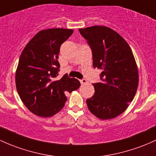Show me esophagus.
Returning a JSON list of instances; mask_svg holds the SVG:
<instances>
[{
    "label": "esophagus",
    "instance_id": "34e87169",
    "mask_svg": "<svg viewBox=\"0 0 156 156\" xmlns=\"http://www.w3.org/2000/svg\"><path fill=\"white\" fill-rule=\"evenodd\" d=\"M80 82H81V84H85V83H87V81L86 79H81V80H80Z\"/></svg>",
    "mask_w": 156,
    "mask_h": 156
}]
</instances>
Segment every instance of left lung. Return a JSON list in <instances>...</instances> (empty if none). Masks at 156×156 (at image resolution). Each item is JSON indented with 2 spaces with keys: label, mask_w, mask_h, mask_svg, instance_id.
<instances>
[{
  "label": "left lung",
  "mask_w": 156,
  "mask_h": 156,
  "mask_svg": "<svg viewBox=\"0 0 156 156\" xmlns=\"http://www.w3.org/2000/svg\"><path fill=\"white\" fill-rule=\"evenodd\" d=\"M92 52L94 68L101 70L100 82L93 83L94 95L87 99L89 110L102 120L124 112L134 98L138 71L131 48L118 32L104 26L79 29Z\"/></svg>",
  "instance_id": "obj_1"
}]
</instances>
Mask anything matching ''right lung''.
<instances>
[{"mask_svg":"<svg viewBox=\"0 0 156 156\" xmlns=\"http://www.w3.org/2000/svg\"><path fill=\"white\" fill-rule=\"evenodd\" d=\"M73 33L70 29L52 28L38 32L27 44L15 73L18 95L32 113L51 117L64 107L65 94L79 88V81L64 75L57 79L61 44Z\"/></svg>","mask_w":156,"mask_h":156,"instance_id":"right-lung-1","label":"right lung"}]
</instances>
